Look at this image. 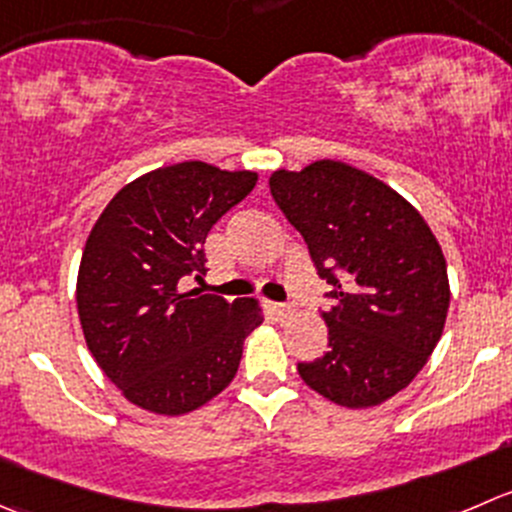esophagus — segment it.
I'll list each match as a JSON object with an SVG mask.
<instances>
[{
    "instance_id": "34e87169",
    "label": "esophagus",
    "mask_w": 512,
    "mask_h": 512,
    "mask_svg": "<svg viewBox=\"0 0 512 512\" xmlns=\"http://www.w3.org/2000/svg\"><path fill=\"white\" fill-rule=\"evenodd\" d=\"M272 312H275V315H277V320H287V317H290L292 312H295V307L285 305V302H275V305H272Z\"/></svg>"
}]
</instances>
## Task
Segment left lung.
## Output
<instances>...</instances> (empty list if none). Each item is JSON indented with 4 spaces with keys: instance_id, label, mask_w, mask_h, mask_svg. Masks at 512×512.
Listing matches in <instances>:
<instances>
[{
    "instance_id": "obj_1",
    "label": "left lung",
    "mask_w": 512,
    "mask_h": 512,
    "mask_svg": "<svg viewBox=\"0 0 512 512\" xmlns=\"http://www.w3.org/2000/svg\"><path fill=\"white\" fill-rule=\"evenodd\" d=\"M270 192L330 285L327 352L297 372L342 408L385 403L443 335L450 285L438 240L405 197L345 162L277 170Z\"/></svg>"
}]
</instances>
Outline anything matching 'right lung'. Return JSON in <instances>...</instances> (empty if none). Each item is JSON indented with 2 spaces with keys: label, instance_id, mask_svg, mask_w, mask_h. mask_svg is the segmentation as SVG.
I'll return each mask as SVG.
<instances>
[{
  "label": "right lung",
  "instance_id": "add662e5",
  "mask_svg": "<svg viewBox=\"0 0 512 512\" xmlns=\"http://www.w3.org/2000/svg\"><path fill=\"white\" fill-rule=\"evenodd\" d=\"M255 182L257 172L180 162L122 187L94 222L79 262V322L97 365L137 408L185 415L235 377L260 305L182 287L202 280L207 232Z\"/></svg>",
  "mask_w": 512,
  "mask_h": 512
}]
</instances>
